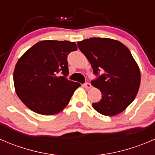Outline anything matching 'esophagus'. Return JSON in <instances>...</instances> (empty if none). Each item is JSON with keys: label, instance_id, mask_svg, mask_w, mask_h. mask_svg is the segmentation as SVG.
Returning <instances> with one entry per match:
<instances>
[{"label": "esophagus", "instance_id": "34e87169", "mask_svg": "<svg viewBox=\"0 0 155 155\" xmlns=\"http://www.w3.org/2000/svg\"><path fill=\"white\" fill-rule=\"evenodd\" d=\"M83 86L85 87V88H90L91 87V85L90 83H88V82H86V83H85L83 85Z\"/></svg>", "mask_w": 155, "mask_h": 155}]
</instances>
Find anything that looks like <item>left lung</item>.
<instances>
[{
  "mask_svg": "<svg viewBox=\"0 0 155 155\" xmlns=\"http://www.w3.org/2000/svg\"><path fill=\"white\" fill-rule=\"evenodd\" d=\"M77 45L97 76L91 85L102 94V99L92 107L107 116L121 113L135 99L140 85V69L130 51L109 38H89Z\"/></svg>",
  "mask_w": 155,
  "mask_h": 155,
  "instance_id": "obj_1",
  "label": "left lung"
}]
</instances>
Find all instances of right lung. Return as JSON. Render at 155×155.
Returning a JSON list of instances; mask_svg holds the SVG:
<instances>
[{
  "label": "right lung",
  "instance_id": "add662e5",
  "mask_svg": "<svg viewBox=\"0 0 155 155\" xmlns=\"http://www.w3.org/2000/svg\"><path fill=\"white\" fill-rule=\"evenodd\" d=\"M74 42L44 40L30 48L17 62L13 73L18 98L36 113L57 114L68 106L81 85L68 80V56L76 51ZM61 73L62 76H58Z\"/></svg>",
  "mask_w": 155,
  "mask_h": 155
}]
</instances>
